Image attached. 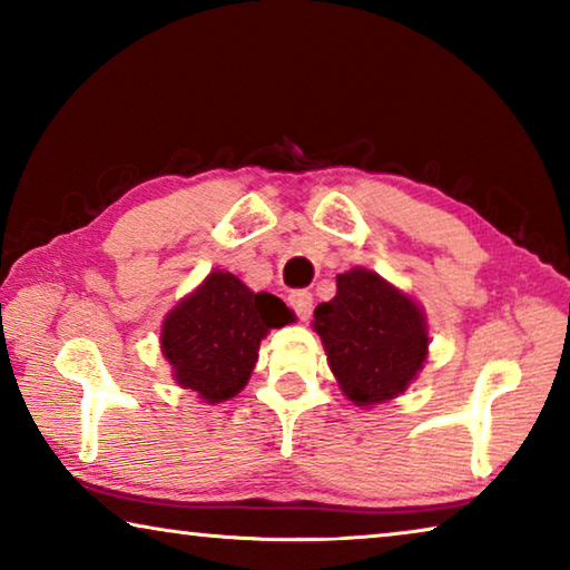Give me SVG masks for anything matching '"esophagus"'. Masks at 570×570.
Masks as SVG:
<instances>
[{"label": "esophagus", "mask_w": 570, "mask_h": 570, "mask_svg": "<svg viewBox=\"0 0 570 570\" xmlns=\"http://www.w3.org/2000/svg\"><path fill=\"white\" fill-rule=\"evenodd\" d=\"M288 304H292L294 312L298 314V320H308L314 308V296L306 288H296V292L288 294Z\"/></svg>", "instance_id": "obj_1"}]
</instances>
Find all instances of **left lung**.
I'll return each instance as SVG.
<instances>
[{
    "label": "left lung",
    "mask_w": 570,
    "mask_h": 570,
    "mask_svg": "<svg viewBox=\"0 0 570 570\" xmlns=\"http://www.w3.org/2000/svg\"><path fill=\"white\" fill-rule=\"evenodd\" d=\"M314 332L356 407L397 397L428 360L424 312L370 268L336 276V296L314 308Z\"/></svg>",
    "instance_id": "obj_1"
}]
</instances>
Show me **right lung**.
<instances>
[{
	"mask_svg": "<svg viewBox=\"0 0 570 570\" xmlns=\"http://www.w3.org/2000/svg\"><path fill=\"white\" fill-rule=\"evenodd\" d=\"M294 320L274 294H254L228 272H210L163 322L160 350L183 390L208 404L246 387L264 336Z\"/></svg>",
	"mask_w": 570,
	"mask_h": 570,
	"instance_id": "right-lung-1",
	"label": "right lung"
}]
</instances>
